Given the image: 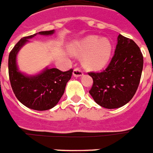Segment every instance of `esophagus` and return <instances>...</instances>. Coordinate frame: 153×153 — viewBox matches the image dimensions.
<instances>
[{
  "instance_id": "1",
  "label": "esophagus",
  "mask_w": 153,
  "mask_h": 153,
  "mask_svg": "<svg viewBox=\"0 0 153 153\" xmlns=\"http://www.w3.org/2000/svg\"><path fill=\"white\" fill-rule=\"evenodd\" d=\"M73 76H75V77H79V76H82L83 72L80 70V69L76 68V69H74V70H73Z\"/></svg>"
}]
</instances>
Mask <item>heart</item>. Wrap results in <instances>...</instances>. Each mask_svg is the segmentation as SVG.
Masks as SVG:
<instances>
[{"mask_svg": "<svg viewBox=\"0 0 153 153\" xmlns=\"http://www.w3.org/2000/svg\"><path fill=\"white\" fill-rule=\"evenodd\" d=\"M76 56L84 57L83 65L90 70H100L109 62L112 53V45L107 39L91 35L76 42L71 48Z\"/></svg>", "mask_w": 153, "mask_h": 153, "instance_id": "obj_1", "label": "heart"}]
</instances>
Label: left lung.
<instances>
[{
  "label": "left lung",
  "mask_w": 153,
  "mask_h": 153,
  "mask_svg": "<svg viewBox=\"0 0 153 153\" xmlns=\"http://www.w3.org/2000/svg\"><path fill=\"white\" fill-rule=\"evenodd\" d=\"M143 55L134 41L119 35L114 54L101 73L90 72L93 84L89 93L95 102L107 109L118 108L134 97L143 69Z\"/></svg>",
  "instance_id": "8db88e82"
}]
</instances>
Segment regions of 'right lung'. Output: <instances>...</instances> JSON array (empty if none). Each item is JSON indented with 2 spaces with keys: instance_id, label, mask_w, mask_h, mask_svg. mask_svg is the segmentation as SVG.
<instances>
[{
  "instance_id": "obj_1",
  "label": "right lung",
  "mask_w": 153,
  "mask_h": 153,
  "mask_svg": "<svg viewBox=\"0 0 153 153\" xmlns=\"http://www.w3.org/2000/svg\"><path fill=\"white\" fill-rule=\"evenodd\" d=\"M53 33L54 30H46L22 38L8 56V75L15 96L24 106L35 111L50 110L57 104L71 79L73 69L62 72L56 68H46L37 75L27 76L18 69L16 56L23 46L29 42L28 39L37 34L51 35Z\"/></svg>"
}]
</instances>
